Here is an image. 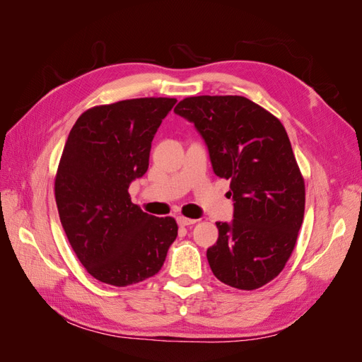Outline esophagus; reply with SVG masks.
<instances>
[{
  "label": "esophagus",
  "instance_id": "1",
  "mask_svg": "<svg viewBox=\"0 0 362 362\" xmlns=\"http://www.w3.org/2000/svg\"><path fill=\"white\" fill-rule=\"evenodd\" d=\"M177 221H178V223L181 226H189V225H194L196 223L194 218H187V217H184V216H178Z\"/></svg>",
  "mask_w": 362,
  "mask_h": 362
}]
</instances>
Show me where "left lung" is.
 <instances>
[{"label":"left lung","mask_w":362,"mask_h":362,"mask_svg":"<svg viewBox=\"0 0 362 362\" xmlns=\"http://www.w3.org/2000/svg\"><path fill=\"white\" fill-rule=\"evenodd\" d=\"M194 124L217 177L231 181V223L206 258L229 287L255 290L286 267L303 222L305 182L284 125L245 96H190L173 110Z\"/></svg>","instance_id":"8db88e82"}]
</instances>
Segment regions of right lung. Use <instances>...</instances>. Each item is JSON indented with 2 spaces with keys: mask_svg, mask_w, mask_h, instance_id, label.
Wrapping results in <instances>:
<instances>
[{
  "mask_svg": "<svg viewBox=\"0 0 362 362\" xmlns=\"http://www.w3.org/2000/svg\"><path fill=\"white\" fill-rule=\"evenodd\" d=\"M175 98H137L86 110L72 127L56 175L62 226L90 275L115 287L161 269L178 235L173 217L131 202L128 187L149 166L151 144Z\"/></svg>",
  "mask_w": 362,
  "mask_h": 362,
  "instance_id": "right-lung-1",
  "label": "right lung"
}]
</instances>
